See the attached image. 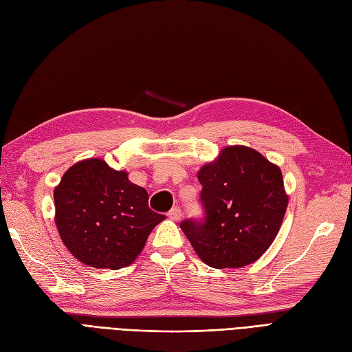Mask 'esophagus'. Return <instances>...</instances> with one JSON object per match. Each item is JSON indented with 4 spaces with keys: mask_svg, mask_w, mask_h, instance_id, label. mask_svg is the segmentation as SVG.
Listing matches in <instances>:
<instances>
[{
    "mask_svg": "<svg viewBox=\"0 0 352 352\" xmlns=\"http://www.w3.org/2000/svg\"><path fill=\"white\" fill-rule=\"evenodd\" d=\"M181 217H183V214H181V209L178 206H174L171 210L168 212V218L173 221H179Z\"/></svg>",
    "mask_w": 352,
    "mask_h": 352,
    "instance_id": "34e87169",
    "label": "esophagus"
}]
</instances>
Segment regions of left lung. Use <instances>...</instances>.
<instances>
[{"label": "left lung", "mask_w": 352, "mask_h": 352, "mask_svg": "<svg viewBox=\"0 0 352 352\" xmlns=\"http://www.w3.org/2000/svg\"><path fill=\"white\" fill-rule=\"evenodd\" d=\"M197 178L203 218L179 226L199 257L214 269L256 262L274 243L287 212L280 169L250 147L230 146Z\"/></svg>", "instance_id": "1"}]
</instances>
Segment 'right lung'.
<instances>
[{
	"instance_id": "1",
	"label": "right lung",
	"mask_w": 352,
	"mask_h": 352,
	"mask_svg": "<svg viewBox=\"0 0 352 352\" xmlns=\"http://www.w3.org/2000/svg\"><path fill=\"white\" fill-rule=\"evenodd\" d=\"M55 223L82 263L117 270L134 262L165 214L149 208V195L102 160L73 165L54 190Z\"/></svg>"
}]
</instances>
